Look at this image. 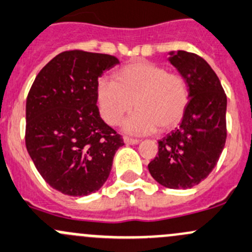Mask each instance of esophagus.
<instances>
[{
    "label": "esophagus",
    "instance_id": "esophagus-1",
    "mask_svg": "<svg viewBox=\"0 0 252 252\" xmlns=\"http://www.w3.org/2000/svg\"><path fill=\"white\" fill-rule=\"evenodd\" d=\"M124 142L128 145H136V144H139L140 140L133 139V137H129V136H124Z\"/></svg>",
    "mask_w": 252,
    "mask_h": 252
}]
</instances>
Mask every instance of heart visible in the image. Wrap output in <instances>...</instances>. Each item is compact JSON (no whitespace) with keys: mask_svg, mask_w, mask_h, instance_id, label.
Masks as SVG:
<instances>
[{"mask_svg":"<svg viewBox=\"0 0 252 252\" xmlns=\"http://www.w3.org/2000/svg\"><path fill=\"white\" fill-rule=\"evenodd\" d=\"M96 101L104 121L117 126L124 122L128 133L141 135L156 129L166 131L181 122L189 102L187 79L179 72H169L165 66L150 62H134L122 66L115 81L100 79L96 84Z\"/></svg>","mask_w":252,"mask_h":252,"instance_id":"obj_1","label":"heart"}]
</instances>
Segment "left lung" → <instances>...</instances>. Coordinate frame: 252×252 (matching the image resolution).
I'll return each instance as SVG.
<instances>
[{
  "label": "left lung",
  "mask_w": 252,
  "mask_h": 252,
  "mask_svg": "<svg viewBox=\"0 0 252 252\" xmlns=\"http://www.w3.org/2000/svg\"><path fill=\"white\" fill-rule=\"evenodd\" d=\"M169 62L189 82L190 99L179 128L158 141L148 170L161 186L186 189L206 179L219 161L227 139V96L199 55L179 50Z\"/></svg>",
  "instance_id": "obj_1"
}]
</instances>
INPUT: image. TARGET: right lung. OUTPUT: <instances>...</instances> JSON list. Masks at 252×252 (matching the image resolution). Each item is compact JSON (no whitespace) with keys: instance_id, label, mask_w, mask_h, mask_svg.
<instances>
[{"instance_id":"obj_1","label":"right lung","mask_w":252,"mask_h":252,"mask_svg":"<svg viewBox=\"0 0 252 252\" xmlns=\"http://www.w3.org/2000/svg\"><path fill=\"white\" fill-rule=\"evenodd\" d=\"M116 57L66 50L36 76L26 99L25 145L44 181L66 195L96 192L123 139L102 121L97 79Z\"/></svg>"}]
</instances>
